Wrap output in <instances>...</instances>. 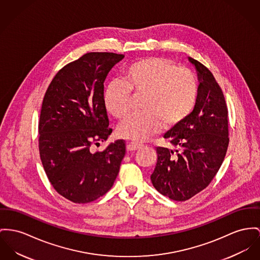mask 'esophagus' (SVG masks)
Wrapping results in <instances>:
<instances>
[{"mask_svg":"<svg viewBox=\"0 0 260 260\" xmlns=\"http://www.w3.org/2000/svg\"><path fill=\"white\" fill-rule=\"evenodd\" d=\"M143 147V145H140V144H135V143H129L127 144L126 146V149L128 152H132V151H136L138 149H141Z\"/></svg>","mask_w":260,"mask_h":260,"instance_id":"esophagus-1","label":"esophagus"}]
</instances>
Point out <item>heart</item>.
Listing matches in <instances>:
<instances>
[{"mask_svg": "<svg viewBox=\"0 0 260 260\" xmlns=\"http://www.w3.org/2000/svg\"><path fill=\"white\" fill-rule=\"evenodd\" d=\"M144 95L142 114L129 116L117 128L120 138L144 142L160 132L179 127L193 112L199 94L196 76L164 57H146L123 71L122 81L111 82L104 91L106 111L121 120L130 108V92Z\"/></svg>", "mask_w": 260, "mask_h": 260, "instance_id": "heart-1", "label": "heart"}]
</instances>
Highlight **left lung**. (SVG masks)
<instances>
[{"instance_id":"left-lung-1","label":"left lung","mask_w":260,"mask_h":260,"mask_svg":"<svg viewBox=\"0 0 260 260\" xmlns=\"http://www.w3.org/2000/svg\"><path fill=\"white\" fill-rule=\"evenodd\" d=\"M199 94L190 116L164 138L175 150L156 147V168L151 175L154 187L175 201L190 199L205 189L218 173L229 146L228 107L213 74L193 58Z\"/></svg>"}]
</instances>
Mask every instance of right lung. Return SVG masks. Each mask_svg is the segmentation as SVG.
Returning a JSON list of instances; mask_svg holds the SVG:
<instances>
[{
    "instance_id": "add662e5",
    "label": "right lung",
    "mask_w": 260,
    "mask_h": 260,
    "mask_svg": "<svg viewBox=\"0 0 260 260\" xmlns=\"http://www.w3.org/2000/svg\"><path fill=\"white\" fill-rule=\"evenodd\" d=\"M124 55L89 52L60 70L47 88L38 124L42 166L54 189L79 204L96 200L116 179L126 153L124 140L91 153L112 129L104 104V83Z\"/></svg>"
}]
</instances>
